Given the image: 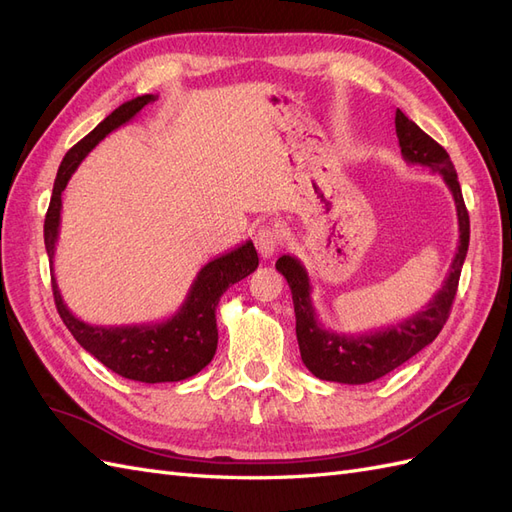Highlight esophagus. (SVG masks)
I'll return each instance as SVG.
<instances>
[{"label": "esophagus", "instance_id": "esophagus-1", "mask_svg": "<svg viewBox=\"0 0 512 512\" xmlns=\"http://www.w3.org/2000/svg\"><path fill=\"white\" fill-rule=\"evenodd\" d=\"M254 243H256V250L262 258H271L277 252V247H280V235H277L275 228L262 226L256 230Z\"/></svg>", "mask_w": 512, "mask_h": 512}]
</instances>
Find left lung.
Here are the masks:
<instances>
[{
    "label": "left lung",
    "instance_id": "left-lung-1",
    "mask_svg": "<svg viewBox=\"0 0 512 512\" xmlns=\"http://www.w3.org/2000/svg\"><path fill=\"white\" fill-rule=\"evenodd\" d=\"M395 132L399 138L401 156L408 164L427 166L433 173H440L451 190L457 207L459 222V245L451 262L442 288L433 294V299L410 318L391 324L386 329L346 335L324 329L316 316L312 303V284L299 258L284 254L277 258L275 269L280 271L292 292L294 316H297V339L305 367L320 380L342 382V384H367L389 374L395 367L404 365L416 352H421L438 337L446 324L448 312L459 286V275L463 260L470 245V218L466 203L461 196V185L457 181V170L448 158L444 147H440L429 134H425L404 113H395Z\"/></svg>",
    "mask_w": 512,
    "mask_h": 512
}]
</instances>
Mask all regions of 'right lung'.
Instances as JSON below:
<instances>
[{
    "mask_svg": "<svg viewBox=\"0 0 512 512\" xmlns=\"http://www.w3.org/2000/svg\"><path fill=\"white\" fill-rule=\"evenodd\" d=\"M156 98L158 96L145 94L123 102L104 121H100L81 143H76L66 153L64 162L57 170L51 205L44 218V247L51 262L53 297L61 320H64L76 342L89 354H94L102 365L113 369L115 374L123 378L145 384L192 378L211 363L215 348H218L215 307H218L220 297L232 284L241 282L243 277L258 267V254L252 241H245L235 250L209 260L198 271L181 307L162 322L119 324V327L89 324L76 318L64 303L53 273V258L61 224V192L66 190L74 170L79 168L87 153L102 138L134 119L147 104L156 102Z\"/></svg>",
    "mask_w": 512,
    "mask_h": 512,
    "instance_id": "1",
    "label": "right lung"
}]
</instances>
